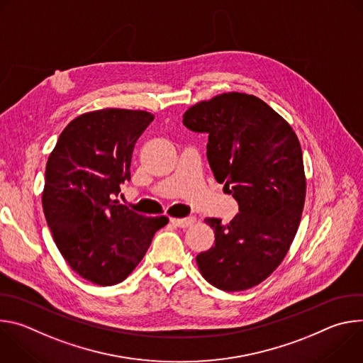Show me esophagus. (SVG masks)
<instances>
[{
	"instance_id": "34e87169",
	"label": "esophagus",
	"mask_w": 363,
	"mask_h": 363,
	"mask_svg": "<svg viewBox=\"0 0 363 363\" xmlns=\"http://www.w3.org/2000/svg\"><path fill=\"white\" fill-rule=\"evenodd\" d=\"M171 223L179 228L191 227L195 223V217H186V218H171Z\"/></svg>"
}]
</instances>
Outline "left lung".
Returning <instances> with one entry per match:
<instances>
[{
    "mask_svg": "<svg viewBox=\"0 0 363 363\" xmlns=\"http://www.w3.org/2000/svg\"><path fill=\"white\" fill-rule=\"evenodd\" d=\"M182 122L208 133L206 158L240 210L228 224L205 218L216 245L196 255L198 269L220 290L251 289L280 266L300 224L306 177L298 138L266 101L238 91L196 103Z\"/></svg>",
    "mask_w": 363,
    "mask_h": 363,
    "instance_id": "1",
    "label": "left lung"
}]
</instances>
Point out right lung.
Wrapping results in <instances>:
<instances>
[{"label": "right lung", "mask_w": 363, "mask_h": 363, "mask_svg": "<svg viewBox=\"0 0 363 363\" xmlns=\"http://www.w3.org/2000/svg\"><path fill=\"white\" fill-rule=\"evenodd\" d=\"M153 121L145 111L101 109L73 119L45 165V221L69 266L113 286L140 263L167 217H145L112 198L130 179L136 140Z\"/></svg>", "instance_id": "obj_1"}]
</instances>
